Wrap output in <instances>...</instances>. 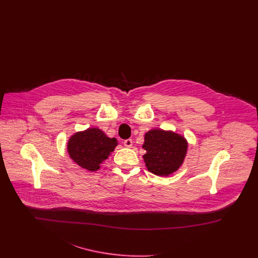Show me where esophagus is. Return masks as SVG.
Listing matches in <instances>:
<instances>
[{
  "mask_svg": "<svg viewBox=\"0 0 258 258\" xmlns=\"http://www.w3.org/2000/svg\"><path fill=\"white\" fill-rule=\"evenodd\" d=\"M123 145L126 148H132L133 146V140L132 139H126L123 141Z\"/></svg>",
  "mask_w": 258,
  "mask_h": 258,
  "instance_id": "esophagus-1",
  "label": "esophagus"
}]
</instances>
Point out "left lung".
<instances>
[{
	"label": "left lung",
	"mask_w": 258,
	"mask_h": 258,
	"mask_svg": "<svg viewBox=\"0 0 258 258\" xmlns=\"http://www.w3.org/2000/svg\"><path fill=\"white\" fill-rule=\"evenodd\" d=\"M188 143L183 135L172 131L153 128L144 135L143 160L148 170L158 176H169L184 163Z\"/></svg>",
	"instance_id": "8db88e82"
}]
</instances>
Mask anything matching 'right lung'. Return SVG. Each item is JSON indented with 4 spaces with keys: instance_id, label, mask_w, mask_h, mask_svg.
Segmentation results:
<instances>
[{
    "instance_id": "add662e5",
    "label": "right lung",
    "mask_w": 258,
    "mask_h": 258,
    "mask_svg": "<svg viewBox=\"0 0 258 258\" xmlns=\"http://www.w3.org/2000/svg\"><path fill=\"white\" fill-rule=\"evenodd\" d=\"M117 145L115 137H108L98 127H89L72 135L67 149L75 163L88 171L95 172L108 159Z\"/></svg>"
}]
</instances>
